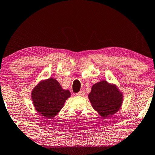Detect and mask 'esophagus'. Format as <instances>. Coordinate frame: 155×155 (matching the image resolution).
<instances>
[{"label": "esophagus", "mask_w": 155, "mask_h": 155, "mask_svg": "<svg viewBox=\"0 0 155 155\" xmlns=\"http://www.w3.org/2000/svg\"><path fill=\"white\" fill-rule=\"evenodd\" d=\"M76 95H77V96H79V97H82L84 95V91H80L79 92H78L77 94H76Z\"/></svg>", "instance_id": "1"}]
</instances>
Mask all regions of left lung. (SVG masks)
Returning <instances> with one entry per match:
<instances>
[{
    "label": "left lung",
    "instance_id": "1",
    "mask_svg": "<svg viewBox=\"0 0 155 155\" xmlns=\"http://www.w3.org/2000/svg\"><path fill=\"white\" fill-rule=\"evenodd\" d=\"M88 98L93 109L105 118L116 114L123 103L122 93L115 84L106 80L97 82L92 87Z\"/></svg>",
    "mask_w": 155,
    "mask_h": 155
}]
</instances>
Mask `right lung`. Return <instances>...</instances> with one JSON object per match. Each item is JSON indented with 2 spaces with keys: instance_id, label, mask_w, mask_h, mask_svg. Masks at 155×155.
Returning <instances> with one entry per match:
<instances>
[{
  "instance_id": "1",
  "label": "right lung",
  "mask_w": 155,
  "mask_h": 155,
  "mask_svg": "<svg viewBox=\"0 0 155 155\" xmlns=\"http://www.w3.org/2000/svg\"><path fill=\"white\" fill-rule=\"evenodd\" d=\"M71 95L69 90H63L56 79L50 78L41 81L33 89L31 99L38 113L43 118L53 119Z\"/></svg>"
}]
</instances>
